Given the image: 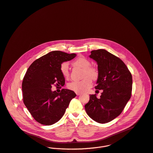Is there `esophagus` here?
I'll use <instances>...</instances> for the list:
<instances>
[{
	"label": "esophagus",
	"instance_id": "esophagus-1",
	"mask_svg": "<svg viewBox=\"0 0 153 153\" xmlns=\"http://www.w3.org/2000/svg\"><path fill=\"white\" fill-rule=\"evenodd\" d=\"M76 94L77 96H79V95H81V93H78V92H76Z\"/></svg>",
	"mask_w": 153,
	"mask_h": 153
}]
</instances>
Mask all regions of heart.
Here are the masks:
<instances>
[{"instance_id": "1", "label": "heart", "mask_w": 153, "mask_h": 153, "mask_svg": "<svg viewBox=\"0 0 153 153\" xmlns=\"http://www.w3.org/2000/svg\"><path fill=\"white\" fill-rule=\"evenodd\" d=\"M72 65L84 69L83 77L81 81H72L68 84V88L75 92L82 93L88 90L92 85V79L96 80L99 76L98 70L91 67L90 62L83 57L76 59L72 62ZM60 72L63 76L67 79L69 76V65L67 62H63L60 65Z\"/></svg>"}]
</instances>
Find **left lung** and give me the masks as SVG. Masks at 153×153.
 Segmentation results:
<instances>
[{
  "instance_id": "8db88e82",
  "label": "left lung",
  "mask_w": 153,
  "mask_h": 153,
  "mask_svg": "<svg viewBox=\"0 0 153 153\" xmlns=\"http://www.w3.org/2000/svg\"><path fill=\"white\" fill-rule=\"evenodd\" d=\"M91 53L90 57L98 65L99 76L95 88L102 90V92L99 99L96 94L90 95L85 109L94 121L105 123L117 117L131 99L132 77L118 57L104 49L93 51Z\"/></svg>"
}]
</instances>
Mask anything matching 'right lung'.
I'll list each match as a JSON object with an SVG mask.
<instances>
[{
	"label": "right lung",
	"instance_id": "1",
	"mask_svg": "<svg viewBox=\"0 0 153 153\" xmlns=\"http://www.w3.org/2000/svg\"><path fill=\"white\" fill-rule=\"evenodd\" d=\"M75 56L74 53L51 51L36 59L28 68L22 83L23 102L37 122L51 125L58 122L76 96L70 90L63 88L60 93L51 90L53 85H65L60 65Z\"/></svg>",
	"mask_w": 153,
	"mask_h": 153
}]
</instances>
